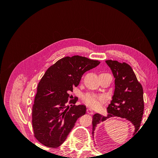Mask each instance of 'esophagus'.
<instances>
[{"label": "esophagus", "mask_w": 158, "mask_h": 158, "mask_svg": "<svg viewBox=\"0 0 158 158\" xmlns=\"http://www.w3.org/2000/svg\"><path fill=\"white\" fill-rule=\"evenodd\" d=\"M87 113H88V114H94L93 109H91V108H88V109H87Z\"/></svg>", "instance_id": "1"}]
</instances>
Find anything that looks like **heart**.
Returning <instances> with one entry per match:
<instances>
[{
  "label": "heart",
  "mask_w": 158,
  "mask_h": 158,
  "mask_svg": "<svg viewBox=\"0 0 158 158\" xmlns=\"http://www.w3.org/2000/svg\"><path fill=\"white\" fill-rule=\"evenodd\" d=\"M106 97L103 95L86 94L84 96V101L88 106L98 108L102 106V104L106 101Z\"/></svg>",
  "instance_id": "obj_1"
}]
</instances>
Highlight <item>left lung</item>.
I'll use <instances>...</instances> for the list:
<instances>
[{
  "instance_id": "left-lung-1",
  "label": "left lung",
  "mask_w": 158,
  "mask_h": 158,
  "mask_svg": "<svg viewBox=\"0 0 158 158\" xmlns=\"http://www.w3.org/2000/svg\"><path fill=\"white\" fill-rule=\"evenodd\" d=\"M106 63L111 69L114 78V91L111 103L107 107L108 114L99 113L93 116L92 135L98 124L113 117L125 118L135 127V132L140 128L144 113L143 88L138 82L131 66L125 63L107 60Z\"/></svg>"
}]
</instances>
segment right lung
I'll list each match as a JSON object with an SVG mask.
<instances>
[{
	"label": "right lung",
	"instance_id": "add662e5",
	"mask_svg": "<svg viewBox=\"0 0 158 158\" xmlns=\"http://www.w3.org/2000/svg\"><path fill=\"white\" fill-rule=\"evenodd\" d=\"M100 62L74 55L56 61L47 70L39 82L32 107L34 136L49 148L60 146L67 138L77 119L85 114L84 105L66 106L70 92L78 86L85 72ZM76 100L69 103L75 104Z\"/></svg>",
	"mask_w": 158,
	"mask_h": 158
}]
</instances>
